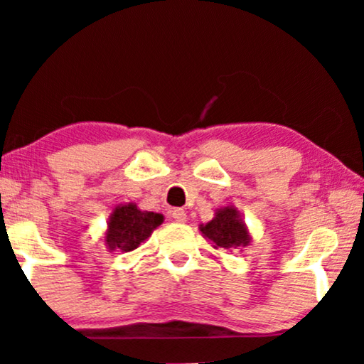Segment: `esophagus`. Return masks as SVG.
Here are the masks:
<instances>
[{
    "label": "esophagus",
    "mask_w": 364,
    "mask_h": 364,
    "mask_svg": "<svg viewBox=\"0 0 364 364\" xmlns=\"http://www.w3.org/2000/svg\"><path fill=\"white\" fill-rule=\"evenodd\" d=\"M172 218L176 222H186L187 213H186V210H182V208H176V210H172Z\"/></svg>",
    "instance_id": "esophagus-1"
}]
</instances>
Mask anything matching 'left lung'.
<instances>
[{
	"instance_id": "1",
	"label": "left lung",
	"mask_w": 364,
	"mask_h": 364,
	"mask_svg": "<svg viewBox=\"0 0 364 364\" xmlns=\"http://www.w3.org/2000/svg\"><path fill=\"white\" fill-rule=\"evenodd\" d=\"M202 235L215 248H242L250 243L252 237L235 207L217 208L215 217L200 225Z\"/></svg>"
}]
</instances>
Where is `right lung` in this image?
Masks as SVG:
<instances>
[{
  "label": "right lung",
  "instance_id": "obj_1",
  "mask_svg": "<svg viewBox=\"0 0 364 364\" xmlns=\"http://www.w3.org/2000/svg\"><path fill=\"white\" fill-rule=\"evenodd\" d=\"M164 222L162 213L137 208L136 203H121L109 217L106 245L109 250L132 252Z\"/></svg>",
  "mask_w": 364,
  "mask_h": 364
}]
</instances>
